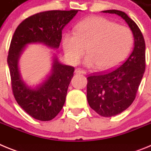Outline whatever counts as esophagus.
<instances>
[{
  "label": "esophagus",
  "instance_id": "1",
  "mask_svg": "<svg viewBox=\"0 0 151 151\" xmlns=\"http://www.w3.org/2000/svg\"><path fill=\"white\" fill-rule=\"evenodd\" d=\"M75 73H79V74H84L85 75L86 73H87V72L85 71V70H84V69H80V68H77L76 70H75Z\"/></svg>",
  "mask_w": 151,
  "mask_h": 151
}]
</instances>
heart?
Masks as SVG:
<instances>
[{"label": "heart", "mask_w": 151, "mask_h": 151, "mask_svg": "<svg viewBox=\"0 0 151 151\" xmlns=\"http://www.w3.org/2000/svg\"><path fill=\"white\" fill-rule=\"evenodd\" d=\"M134 43L132 32L128 27L107 19L88 17L78 23L76 32L63 35V46L66 56L76 64L85 53V63L106 70L116 66L127 57Z\"/></svg>", "instance_id": "1"}]
</instances>
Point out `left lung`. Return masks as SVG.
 Here are the masks:
<instances>
[{"label": "left lung", "mask_w": 151, "mask_h": 151, "mask_svg": "<svg viewBox=\"0 0 151 151\" xmlns=\"http://www.w3.org/2000/svg\"><path fill=\"white\" fill-rule=\"evenodd\" d=\"M127 22L134 38L132 54L121 66L110 71L94 73L87 78V99L89 106L99 115L111 117L119 114L135 99L145 71V42L137 24L126 13L109 10Z\"/></svg>", "instance_id": "1"}]
</instances>
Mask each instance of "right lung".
<instances>
[{
	"instance_id": "right-lung-1",
	"label": "right lung",
	"mask_w": 151,
	"mask_h": 151,
	"mask_svg": "<svg viewBox=\"0 0 151 151\" xmlns=\"http://www.w3.org/2000/svg\"><path fill=\"white\" fill-rule=\"evenodd\" d=\"M78 11L50 10L36 13L24 19L13 34L7 56L12 91L18 104L35 119L50 121L62 110L75 68L63 65L55 58L51 75L42 85L32 89L21 80L19 58L28 44L44 43L58 48L63 29Z\"/></svg>"
}]
</instances>
